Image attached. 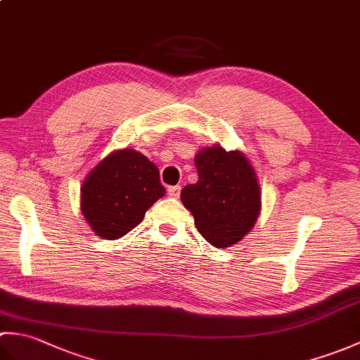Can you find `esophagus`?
Instances as JSON below:
<instances>
[{"label":"esophagus","mask_w":360,"mask_h":360,"mask_svg":"<svg viewBox=\"0 0 360 360\" xmlns=\"http://www.w3.org/2000/svg\"><path fill=\"white\" fill-rule=\"evenodd\" d=\"M179 193H181V187H179V186L168 187V196H172V198H179Z\"/></svg>","instance_id":"1"}]
</instances>
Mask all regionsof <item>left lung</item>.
<instances>
[{"label":"left lung","mask_w":360,"mask_h":360,"mask_svg":"<svg viewBox=\"0 0 360 360\" xmlns=\"http://www.w3.org/2000/svg\"><path fill=\"white\" fill-rule=\"evenodd\" d=\"M198 182L181 192L196 229L212 246L226 249L248 235L262 212L255 168L240 150L215 143L195 155Z\"/></svg>","instance_id":"left-lung-1"}]
</instances>
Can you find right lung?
Returning <instances> with one entry per match:
<instances>
[{
	"mask_svg": "<svg viewBox=\"0 0 360 360\" xmlns=\"http://www.w3.org/2000/svg\"><path fill=\"white\" fill-rule=\"evenodd\" d=\"M164 195L158 167L147 156L133 148L114 150L86 174L80 210L97 236L117 240L141 224Z\"/></svg>",
	"mask_w": 360,
	"mask_h": 360,
	"instance_id": "obj_1",
	"label": "right lung"
}]
</instances>
